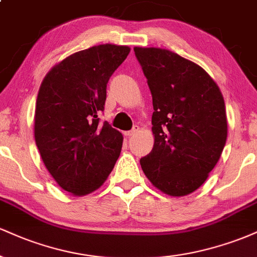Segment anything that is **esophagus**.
I'll use <instances>...</instances> for the list:
<instances>
[{
  "label": "esophagus",
  "mask_w": 257,
  "mask_h": 257,
  "mask_svg": "<svg viewBox=\"0 0 257 257\" xmlns=\"http://www.w3.org/2000/svg\"><path fill=\"white\" fill-rule=\"evenodd\" d=\"M139 129H140V128H139V125H134V128H133L132 131H129V132H125L124 134L126 135V137H133V135H135V134H137V133L139 132Z\"/></svg>",
  "instance_id": "1"
}]
</instances>
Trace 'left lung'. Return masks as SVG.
I'll list each match as a JSON object with an SVG mask.
<instances>
[{
  "instance_id": "1",
  "label": "left lung",
  "mask_w": 257,
  "mask_h": 257,
  "mask_svg": "<svg viewBox=\"0 0 257 257\" xmlns=\"http://www.w3.org/2000/svg\"><path fill=\"white\" fill-rule=\"evenodd\" d=\"M152 94V151L140 159L161 192L182 197L205 182L227 139L226 106L203 67L172 51L134 47Z\"/></svg>"
}]
</instances>
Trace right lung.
<instances>
[{"label": "right lung", "instance_id": "1", "mask_svg": "<svg viewBox=\"0 0 257 257\" xmlns=\"http://www.w3.org/2000/svg\"><path fill=\"white\" fill-rule=\"evenodd\" d=\"M131 48L99 44L73 53L44 76L36 100L34 133L52 178L72 196L101 187L119 157L122 133L100 123L106 84Z\"/></svg>", "mask_w": 257, "mask_h": 257}]
</instances>
